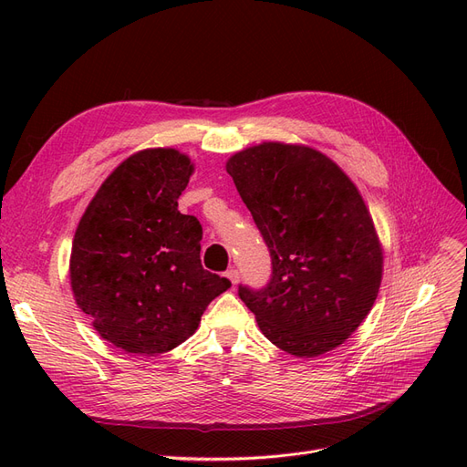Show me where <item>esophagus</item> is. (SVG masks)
I'll return each instance as SVG.
<instances>
[{"instance_id": "esophagus-1", "label": "esophagus", "mask_w": 467, "mask_h": 467, "mask_svg": "<svg viewBox=\"0 0 467 467\" xmlns=\"http://www.w3.org/2000/svg\"><path fill=\"white\" fill-rule=\"evenodd\" d=\"M225 276H228L230 278V282H232V285L235 286L237 285V282H239V273L235 271V268H230V271L228 273H225Z\"/></svg>"}]
</instances>
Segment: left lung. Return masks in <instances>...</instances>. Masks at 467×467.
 Listing matches in <instances>:
<instances>
[{
	"label": "left lung",
	"mask_w": 467,
	"mask_h": 467,
	"mask_svg": "<svg viewBox=\"0 0 467 467\" xmlns=\"http://www.w3.org/2000/svg\"><path fill=\"white\" fill-rule=\"evenodd\" d=\"M271 253V280L239 298L278 348L314 358L343 345L368 316L381 247L358 189L327 155L265 142L225 163Z\"/></svg>",
	"instance_id": "8db88e82"
}]
</instances>
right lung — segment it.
Instances as JSON below:
<instances>
[{"instance_id": "obj_1", "label": "right lung", "mask_w": 467, "mask_h": 467, "mask_svg": "<svg viewBox=\"0 0 467 467\" xmlns=\"http://www.w3.org/2000/svg\"><path fill=\"white\" fill-rule=\"evenodd\" d=\"M192 163L173 148L130 155L81 216L69 278L93 327L134 355H160L196 331L232 282L201 265L202 225L181 214Z\"/></svg>"}]
</instances>
